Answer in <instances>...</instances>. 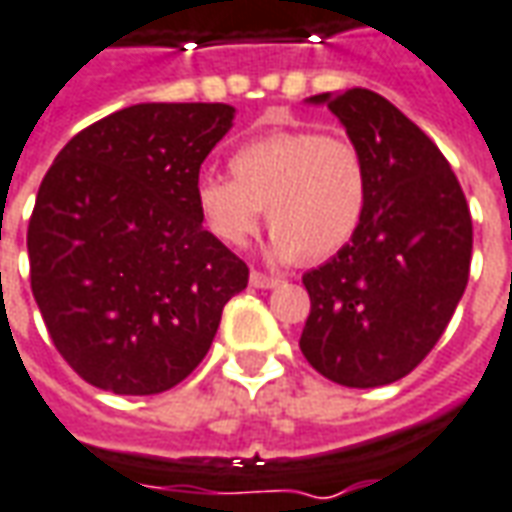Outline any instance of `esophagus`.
Returning <instances> with one entry per match:
<instances>
[{
    "label": "esophagus",
    "instance_id": "esophagus-1",
    "mask_svg": "<svg viewBox=\"0 0 512 512\" xmlns=\"http://www.w3.org/2000/svg\"><path fill=\"white\" fill-rule=\"evenodd\" d=\"M250 287H256V290H273V287H278V278L273 276H264V273H250Z\"/></svg>",
    "mask_w": 512,
    "mask_h": 512
}]
</instances>
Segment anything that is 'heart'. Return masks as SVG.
Returning a JSON list of instances; mask_svg holds the SVG:
<instances>
[{
	"instance_id": "b5f03b06",
	"label": "heart",
	"mask_w": 512,
	"mask_h": 512,
	"mask_svg": "<svg viewBox=\"0 0 512 512\" xmlns=\"http://www.w3.org/2000/svg\"><path fill=\"white\" fill-rule=\"evenodd\" d=\"M231 181L200 178L197 214L220 245L245 248L270 225L276 262H323L357 236L370 197V169L357 144L315 130H278L250 139L228 161Z\"/></svg>"
}]
</instances>
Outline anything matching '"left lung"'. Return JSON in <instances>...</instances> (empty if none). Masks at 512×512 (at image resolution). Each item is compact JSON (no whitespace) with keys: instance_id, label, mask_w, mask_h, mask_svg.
<instances>
[{"instance_id":"obj_1","label":"left lung","mask_w":512,"mask_h":512,"mask_svg":"<svg viewBox=\"0 0 512 512\" xmlns=\"http://www.w3.org/2000/svg\"><path fill=\"white\" fill-rule=\"evenodd\" d=\"M340 119L370 169L357 236L303 276L312 312L301 351L326 379L379 387L435 348L463 298L471 211L449 161L393 102L368 88L315 94Z\"/></svg>"}]
</instances>
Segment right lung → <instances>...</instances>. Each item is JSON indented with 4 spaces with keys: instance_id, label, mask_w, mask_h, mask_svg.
<instances>
[{
    "instance_id": "right-lung-1",
    "label": "right lung",
    "mask_w": 512,
    "mask_h": 512,
    "mask_svg": "<svg viewBox=\"0 0 512 512\" xmlns=\"http://www.w3.org/2000/svg\"><path fill=\"white\" fill-rule=\"evenodd\" d=\"M222 102H142L80 130L35 197L30 284L88 384L153 396L209 354L248 264L203 228L200 164L234 128Z\"/></svg>"
}]
</instances>
